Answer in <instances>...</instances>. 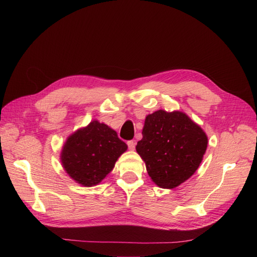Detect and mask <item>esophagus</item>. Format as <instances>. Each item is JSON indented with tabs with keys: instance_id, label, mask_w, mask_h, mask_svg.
<instances>
[{
	"instance_id": "34e87169",
	"label": "esophagus",
	"mask_w": 257,
	"mask_h": 257,
	"mask_svg": "<svg viewBox=\"0 0 257 257\" xmlns=\"http://www.w3.org/2000/svg\"><path fill=\"white\" fill-rule=\"evenodd\" d=\"M127 145H128V148L130 150H135V148H136V140H129L128 143H127Z\"/></svg>"
}]
</instances>
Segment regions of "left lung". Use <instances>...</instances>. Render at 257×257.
Wrapping results in <instances>:
<instances>
[{
	"mask_svg": "<svg viewBox=\"0 0 257 257\" xmlns=\"http://www.w3.org/2000/svg\"><path fill=\"white\" fill-rule=\"evenodd\" d=\"M207 137L200 125L180 111L158 110L145 120L143 139L136 146L149 177L163 189H173L199 168Z\"/></svg>",
	"mask_w": 257,
	"mask_h": 257,
	"instance_id": "obj_1",
	"label": "left lung"
}]
</instances>
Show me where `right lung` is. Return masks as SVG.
Listing matches in <instances>:
<instances>
[{"mask_svg":"<svg viewBox=\"0 0 257 257\" xmlns=\"http://www.w3.org/2000/svg\"><path fill=\"white\" fill-rule=\"evenodd\" d=\"M125 150L127 145L114 130L95 120L67 139L62 150V163L76 182L92 187L112 170Z\"/></svg>","mask_w":257,"mask_h":257,"instance_id":"obj_1","label":"right lung"}]
</instances>
